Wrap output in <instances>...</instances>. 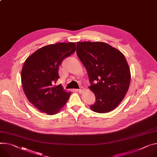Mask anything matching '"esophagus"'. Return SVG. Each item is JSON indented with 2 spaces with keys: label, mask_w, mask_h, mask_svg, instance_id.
<instances>
[{
  "label": "esophagus",
  "mask_w": 157,
  "mask_h": 157,
  "mask_svg": "<svg viewBox=\"0 0 157 157\" xmlns=\"http://www.w3.org/2000/svg\"><path fill=\"white\" fill-rule=\"evenodd\" d=\"M83 91H84V90H83V89H79V90H77V91H78L79 93H82Z\"/></svg>",
  "instance_id": "obj_1"
}]
</instances>
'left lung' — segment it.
<instances>
[{
    "instance_id": "left-lung-1",
    "label": "left lung",
    "mask_w": 157,
    "mask_h": 157,
    "mask_svg": "<svg viewBox=\"0 0 157 157\" xmlns=\"http://www.w3.org/2000/svg\"><path fill=\"white\" fill-rule=\"evenodd\" d=\"M76 54L86 67L96 102L91 110L105 113L115 109L130 86V69L123 54L103 42H78Z\"/></svg>"
}]
</instances>
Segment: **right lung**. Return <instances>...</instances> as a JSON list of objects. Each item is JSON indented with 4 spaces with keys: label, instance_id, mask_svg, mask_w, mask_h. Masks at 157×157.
Here are the masks:
<instances>
[{
    "label": "right lung",
    "instance_id": "1",
    "mask_svg": "<svg viewBox=\"0 0 157 157\" xmlns=\"http://www.w3.org/2000/svg\"><path fill=\"white\" fill-rule=\"evenodd\" d=\"M75 42H59L42 47L29 56L21 71L24 92L40 111L53 115L66 105L71 92L61 84H54L59 78L58 70L63 60L74 53Z\"/></svg>",
    "mask_w": 157,
    "mask_h": 157
}]
</instances>
